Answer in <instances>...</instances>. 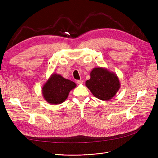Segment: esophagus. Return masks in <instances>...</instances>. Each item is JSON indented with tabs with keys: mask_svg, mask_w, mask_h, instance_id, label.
Segmentation results:
<instances>
[{
	"mask_svg": "<svg viewBox=\"0 0 158 158\" xmlns=\"http://www.w3.org/2000/svg\"><path fill=\"white\" fill-rule=\"evenodd\" d=\"M76 83H77L78 84H83V80H77V81H76Z\"/></svg>",
	"mask_w": 158,
	"mask_h": 158,
	"instance_id": "1",
	"label": "esophagus"
}]
</instances>
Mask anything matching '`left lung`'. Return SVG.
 I'll list each match as a JSON object with an SVG mask.
<instances>
[{"instance_id":"obj_1","label":"left lung","mask_w":158,"mask_h":158,"mask_svg":"<svg viewBox=\"0 0 158 158\" xmlns=\"http://www.w3.org/2000/svg\"><path fill=\"white\" fill-rule=\"evenodd\" d=\"M89 75L90 79L85 82V86L100 100L109 101L120 89L121 84L117 74L106 68H94Z\"/></svg>"}]
</instances>
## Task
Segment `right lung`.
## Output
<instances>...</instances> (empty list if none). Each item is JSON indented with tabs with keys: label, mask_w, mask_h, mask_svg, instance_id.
Returning <instances> with one entry per match:
<instances>
[{
	"label": "right lung",
	"mask_w": 158,
	"mask_h": 158,
	"mask_svg": "<svg viewBox=\"0 0 158 158\" xmlns=\"http://www.w3.org/2000/svg\"><path fill=\"white\" fill-rule=\"evenodd\" d=\"M76 84L60 74L52 73L44 85L41 93L45 101L51 105L60 104L67 99L69 92Z\"/></svg>",
	"instance_id": "1"
}]
</instances>
